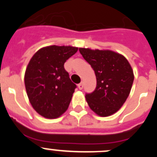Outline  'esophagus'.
Masks as SVG:
<instances>
[{
  "mask_svg": "<svg viewBox=\"0 0 157 157\" xmlns=\"http://www.w3.org/2000/svg\"><path fill=\"white\" fill-rule=\"evenodd\" d=\"M78 89H79V90H82V89L83 88V82L79 83V84L78 85Z\"/></svg>",
  "mask_w": 157,
  "mask_h": 157,
  "instance_id": "1",
  "label": "esophagus"
}]
</instances>
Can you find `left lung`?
I'll list each match as a JSON object with an SVG mask.
<instances>
[{"instance_id":"1","label":"left lung","mask_w":157,"mask_h":157,"mask_svg":"<svg viewBox=\"0 0 157 157\" xmlns=\"http://www.w3.org/2000/svg\"><path fill=\"white\" fill-rule=\"evenodd\" d=\"M83 58L95 72L97 87L86 100L98 116L115 114L125 103L134 82L133 69L127 58L109 49L79 48Z\"/></svg>"}]
</instances>
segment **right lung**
I'll list each match as a JSON object with an SVG mask.
<instances>
[{
	"label": "right lung",
	"instance_id": "1",
	"mask_svg": "<svg viewBox=\"0 0 157 157\" xmlns=\"http://www.w3.org/2000/svg\"><path fill=\"white\" fill-rule=\"evenodd\" d=\"M78 49L70 45H49L40 48L30 59L25 87L30 105L40 116L56 119L68 109L76 86L63 64Z\"/></svg>",
	"mask_w": 157,
	"mask_h": 157
}]
</instances>
